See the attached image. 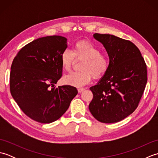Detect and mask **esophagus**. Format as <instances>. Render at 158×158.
Instances as JSON below:
<instances>
[{
  "label": "esophagus",
  "instance_id": "obj_1",
  "mask_svg": "<svg viewBox=\"0 0 158 158\" xmlns=\"http://www.w3.org/2000/svg\"><path fill=\"white\" fill-rule=\"evenodd\" d=\"M84 88H78V92L79 93H81L82 92L84 91Z\"/></svg>",
  "mask_w": 158,
  "mask_h": 158
}]
</instances>
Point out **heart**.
<instances>
[{"mask_svg": "<svg viewBox=\"0 0 158 158\" xmlns=\"http://www.w3.org/2000/svg\"><path fill=\"white\" fill-rule=\"evenodd\" d=\"M75 58L83 59L80 66L81 70L64 77L63 81L67 85L80 88L91 81L92 76L96 79L102 77L109 68V56L100 53L98 47L88 41L77 42L73 50L66 49L62 52L60 62L63 70H70Z\"/></svg>", "mask_w": 158, "mask_h": 158, "instance_id": "1", "label": "heart"}]
</instances>
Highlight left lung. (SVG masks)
I'll return each instance as SVG.
<instances>
[{
	"instance_id": "8db88e82",
	"label": "left lung",
	"mask_w": 158,
	"mask_h": 158,
	"mask_svg": "<svg viewBox=\"0 0 158 158\" xmlns=\"http://www.w3.org/2000/svg\"><path fill=\"white\" fill-rule=\"evenodd\" d=\"M109 55L108 71L90 88L89 111L99 122H120L137 108L147 81V65L139 48L130 41L112 35L95 33Z\"/></svg>"
}]
</instances>
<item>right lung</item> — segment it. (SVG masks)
<instances>
[{
    "mask_svg": "<svg viewBox=\"0 0 158 158\" xmlns=\"http://www.w3.org/2000/svg\"><path fill=\"white\" fill-rule=\"evenodd\" d=\"M67 48L61 36L39 38L22 48L13 59L10 91L30 118L49 123L61 117L78 93L71 85L55 87L61 78L60 55Z\"/></svg>",
    "mask_w": 158,
    "mask_h": 158,
    "instance_id": "add662e5",
    "label": "right lung"
}]
</instances>
